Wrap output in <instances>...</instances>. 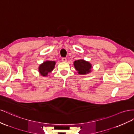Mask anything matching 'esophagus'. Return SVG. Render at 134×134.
Returning a JSON list of instances; mask_svg holds the SVG:
<instances>
[{
    "mask_svg": "<svg viewBox=\"0 0 134 134\" xmlns=\"http://www.w3.org/2000/svg\"><path fill=\"white\" fill-rule=\"evenodd\" d=\"M62 61H63V62H66L67 60L65 57H63V58H62Z\"/></svg>",
    "mask_w": 134,
    "mask_h": 134,
    "instance_id": "esophagus-1",
    "label": "esophagus"
}]
</instances>
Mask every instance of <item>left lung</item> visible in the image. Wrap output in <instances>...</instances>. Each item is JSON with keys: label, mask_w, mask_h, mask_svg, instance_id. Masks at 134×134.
Instances as JSON below:
<instances>
[{"label": "left lung", "mask_w": 134, "mask_h": 134, "mask_svg": "<svg viewBox=\"0 0 134 134\" xmlns=\"http://www.w3.org/2000/svg\"><path fill=\"white\" fill-rule=\"evenodd\" d=\"M74 66L78 73L80 75L89 74L92 69V64L83 59L75 60L74 62Z\"/></svg>", "instance_id": "left-lung-1"}]
</instances>
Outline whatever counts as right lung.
I'll list each match as a JSON object with an SVG mask.
<instances>
[{"label": "right lung", "mask_w": 134, "mask_h": 134, "mask_svg": "<svg viewBox=\"0 0 134 134\" xmlns=\"http://www.w3.org/2000/svg\"><path fill=\"white\" fill-rule=\"evenodd\" d=\"M56 62L54 61H45L39 65L38 70L43 77H47L48 73L52 72L55 66Z\"/></svg>", "instance_id": "obj_1"}]
</instances>
